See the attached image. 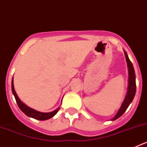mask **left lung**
Returning a JSON list of instances; mask_svg holds the SVG:
<instances>
[{
  "mask_svg": "<svg viewBox=\"0 0 147 147\" xmlns=\"http://www.w3.org/2000/svg\"><path fill=\"white\" fill-rule=\"evenodd\" d=\"M124 55H125L126 60H127V67H128V71H129V81H128V89H127V95L124 98V102L122 103L120 109L115 115V117L112 119V121L115 120V119H119L121 117L124 113L125 112L127 107H129L131 102L134 98L135 95H136V74H135L134 67L132 65V63L129 60L128 56H127V52L124 51Z\"/></svg>",
  "mask_w": 147,
  "mask_h": 147,
  "instance_id": "8db88e82",
  "label": "left lung"
}]
</instances>
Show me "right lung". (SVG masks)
<instances>
[{"label": "right lung", "instance_id": "1", "mask_svg": "<svg viewBox=\"0 0 147 147\" xmlns=\"http://www.w3.org/2000/svg\"><path fill=\"white\" fill-rule=\"evenodd\" d=\"M11 90H12L13 95L15 96V100H16V102L18 104L19 108L21 110V111L23 113L26 114V115H28V117L33 118L34 119H37V120H40V121H44L47 120V119H51L52 118L53 116L57 113V112L59 111V108L60 107H58L57 110H54L52 112L50 113H41L37 111V110H34V109L31 108V107H28L27 105H26L25 104L23 103V102L20 101V99L19 98V97L18 96L15 90V88H14V83H13V78L11 80Z\"/></svg>", "mask_w": 147, "mask_h": 147}]
</instances>
